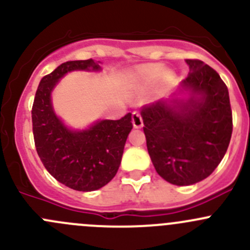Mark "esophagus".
<instances>
[{
  "label": "esophagus",
  "mask_w": 250,
  "mask_h": 250,
  "mask_svg": "<svg viewBox=\"0 0 250 250\" xmlns=\"http://www.w3.org/2000/svg\"><path fill=\"white\" fill-rule=\"evenodd\" d=\"M132 124H133V127H136V128L142 127L143 120H142V117H141V114L138 112L132 113Z\"/></svg>",
  "instance_id": "obj_1"
}]
</instances>
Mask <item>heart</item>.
<instances>
[{"label": "heart", "mask_w": 250, "mask_h": 250, "mask_svg": "<svg viewBox=\"0 0 250 250\" xmlns=\"http://www.w3.org/2000/svg\"><path fill=\"white\" fill-rule=\"evenodd\" d=\"M164 66L159 65V64H154V65H147L140 69L138 76L146 83H154L160 76L164 75ZM167 78H169V75H167Z\"/></svg>", "instance_id": "b5f03b06"}]
</instances>
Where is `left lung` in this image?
Listing matches in <instances>:
<instances>
[{
	"instance_id": "1",
	"label": "left lung",
	"mask_w": 250,
	"mask_h": 250,
	"mask_svg": "<svg viewBox=\"0 0 250 250\" xmlns=\"http://www.w3.org/2000/svg\"><path fill=\"white\" fill-rule=\"evenodd\" d=\"M186 63L191 73L181 87L191 98L158 101L141 109L153 165L165 181L177 186L207 179L224 158L232 135L227 86L208 64L199 59Z\"/></svg>"
}]
</instances>
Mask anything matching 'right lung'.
Masks as SVG:
<instances>
[{
  "mask_svg": "<svg viewBox=\"0 0 250 250\" xmlns=\"http://www.w3.org/2000/svg\"><path fill=\"white\" fill-rule=\"evenodd\" d=\"M100 70L93 59L61 64L40 81L31 118L35 147L47 171L75 191L91 192L105 186L117 174L124 146L132 128L127 113L119 120H101L87 130L73 131L53 112L51 92L68 71Z\"/></svg>",
  "mask_w": 250,
  "mask_h": 250,
  "instance_id": "right-lung-1",
  "label": "right lung"
}]
</instances>
